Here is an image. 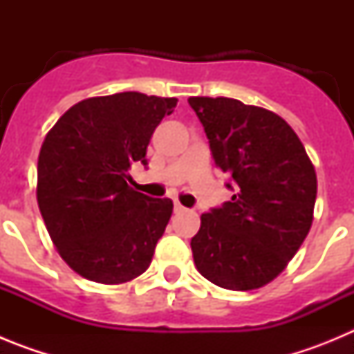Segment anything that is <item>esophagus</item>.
<instances>
[{"instance_id": "1", "label": "esophagus", "mask_w": 354, "mask_h": 354, "mask_svg": "<svg viewBox=\"0 0 354 354\" xmlns=\"http://www.w3.org/2000/svg\"><path fill=\"white\" fill-rule=\"evenodd\" d=\"M174 211H175V212H183V211H184V205H180L179 202H175V205H174Z\"/></svg>"}]
</instances>
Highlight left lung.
<instances>
[{
  "label": "left lung",
  "instance_id": "obj_1",
  "mask_svg": "<svg viewBox=\"0 0 354 354\" xmlns=\"http://www.w3.org/2000/svg\"><path fill=\"white\" fill-rule=\"evenodd\" d=\"M232 198L200 216L192 239L198 273L214 286L270 283L303 245L314 220L317 177L292 127L270 109L228 97H189Z\"/></svg>",
  "mask_w": 354,
  "mask_h": 354
}]
</instances>
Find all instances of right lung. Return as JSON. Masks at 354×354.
I'll return each mask as SVG.
<instances>
[{
  "label": "right lung",
  "mask_w": 354,
  "mask_h": 354,
  "mask_svg": "<svg viewBox=\"0 0 354 354\" xmlns=\"http://www.w3.org/2000/svg\"><path fill=\"white\" fill-rule=\"evenodd\" d=\"M175 97L122 92L67 109L42 143L37 202L60 257L106 286L145 273L174 202L129 186V168L147 165V145Z\"/></svg>",
  "instance_id": "obj_1"
}]
</instances>
